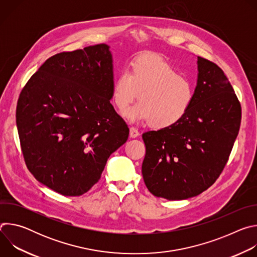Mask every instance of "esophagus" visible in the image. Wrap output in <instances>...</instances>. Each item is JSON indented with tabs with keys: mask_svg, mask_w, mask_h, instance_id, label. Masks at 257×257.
I'll list each match as a JSON object with an SVG mask.
<instances>
[{
	"mask_svg": "<svg viewBox=\"0 0 257 257\" xmlns=\"http://www.w3.org/2000/svg\"><path fill=\"white\" fill-rule=\"evenodd\" d=\"M139 136V132L135 127H130V137L131 138H136Z\"/></svg>",
	"mask_w": 257,
	"mask_h": 257,
	"instance_id": "1",
	"label": "esophagus"
}]
</instances>
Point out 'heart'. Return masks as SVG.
Listing matches in <instances>:
<instances>
[{
    "label": "heart",
    "mask_w": 257,
    "mask_h": 257,
    "mask_svg": "<svg viewBox=\"0 0 257 257\" xmlns=\"http://www.w3.org/2000/svg\"><path fill=\"white\" fill-rule=\"evenodd\" d=\"M139 93V101L126 109L130 121H149L155 128H167L179 122L194 99V85L160 56L135 59L130 71L123 70L115 80L112 98L123 111Z\"/></svg>",
    "instance_id": "obj_1"
}]
</instances>
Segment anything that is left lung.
Returning <instances> with one entry per match:
<instances>
[{"label":"left lung","mask_w":257,"mask_h":257,"mask_svg":"<svg viewBox=\"0 0 257 257\" xmlns=\"http://www.w3.org/2000/svg\"><path fill=\"white\" fill-rule=\"evenodd\" d=\"M194 99L176 124L142 134V176L152 194L168 200L196 196L223 172L241 123V104L223 70L198 57Z\"/></svg>","instance_id":"obj_1"}]
</instances>
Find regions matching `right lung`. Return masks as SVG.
<instances>
[{"label":"right lung","instance_id":"right-lung-1","mask_svg":"<svg viewBox=\"0 0 257 257\" xmlns=\"http://www.w3.org/2000/svg\"><path fill=\"white\" fill-rule=\"evenodd\" d=\"M113 58L104 44L49 58L18 98L16 124L34 178L64 196H79L100 179L129 135L109 102Z\"/></svg>","mask_w":257,"mask_h":257}]
</instances>
